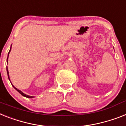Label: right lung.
<instances>
[{
    "label": "right lung",
    "mask_w": 126,
    "mask_h": 126,
    "mask_svg": "<svg viewBox=\"0 0 126 126\" xmlns=\"http://www.w3.org/2000/svg\"><path fill=\"white\" fill-rule=\"evenodd\" d=\"M10 50H11V48H10V51H9V52H8V56H9V54H10ZM8 58H7V61H8ZM6 70H7V73H8V78H9V79H10V77H9V74H8V66H6ZM13 87H14V88H15V89L17 90V91H18V92H19V93H20V94H21V95H22V96H25V97H26V98H33V96H28V95H26V94H24V93H22V91H20V90L17 89V88H15V87L13 86Z\"/></svg>",
    "instance_id": "obj_1"
}]
</instances>
